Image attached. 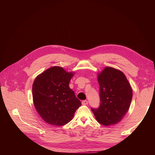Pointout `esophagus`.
Returning <instances> with one entry per match:
<instances>
[{"label":"esophagus","mask_w":155,"mask_h":155,"mask_svg":"<svg viewBox=\"0 0 155 155\" xmlns=\"http://www.w3.org/2000/svg\"><path fill=\"white\" fill-rule=\"evenodd\" d=\"M81 104H82V105H87V104H88V102H87V101L84 100V101H83L81 102Z\"/></svg>","instance_id":"esophagus-1"}]
</instances>
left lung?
Here are the masks:
<instances>
[{"mask_svg": "<svg viewBox=\"0 0 155 155\" xmlns=\"http://www.w3.org/2000/svg\"><path fill=\"white\" fill-rule=\"evenodd\" d=\"M101 105L91 108L100 124L108 126L119 123L129 110L132 98V90L123 72L105 67L97 74Z\"/></svg>", "mask_w": 155, "mask_h": 155, "instance_id": "left-lung-1", "label": "left lung"}]
</instances>
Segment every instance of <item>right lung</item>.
<instances>
[{
    "label": "right lung",
    "instance_id": "add662e5",
    "mask_svg": "<svg viewBox=\"0 0 155 155\" xmlns=\"http://www.w3.org/2000/svg\"><path fill=\"white\" fill-rule=\"evenodd\" d=\"M74 72L65 71L59 66L51 67L39 74L32 84L34 107L46 123L61 126L72 120L81 104L69 82Z\"/></svg>",
    "mask_w": 155,
    "mask_h": 155
}]
</instances>
